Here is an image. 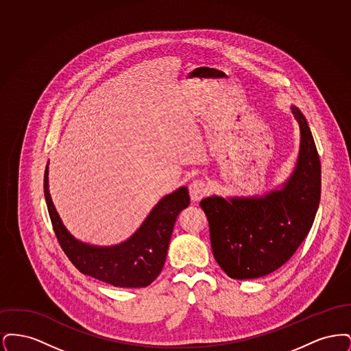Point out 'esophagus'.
<instances>
[{
	"label": "esophagus",
	"instance_id": "obj_1",
	"mask_svg": "<svg viewBox=\"0 0 351 351\" xmlns=\"http://www.w3.org/2000/svg\"><path fill=\"white\" fill-rule=\"evenodd\" d=\"M188 189H189L191 200L193 201V202L202 200L208 195V192H209L208 185L205 184V182H202V180L192 182V183L189 184Z\"/></svg>",
	"mask_w": 351,
	"mask_h": 351
}]
</instances>
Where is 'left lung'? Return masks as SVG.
Masks as SVG:
<instances>
[{
	"instance_id": "left-lung-1",
	"label": "left lung",
	"mask_w": 351,
	"mask_h": 351,
	"mask_svg": "<svg viewBox=\"0 0 351 351\" xmlns=\"http://www.w3.org/2000/svg\"><path fill=\"white\" fill-rule=\"evenodd\" d=\"M291 110L300 126V150L289 178L263 196L201 200L215 259L232 279H256L282 267L316 217L321 163L306 119L299 108Z\"/></svg>"
}]
</instances>
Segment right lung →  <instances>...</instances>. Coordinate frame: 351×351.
Wrapping results in <instances>:
<instances>
[{
	"instance_id": "right-lung-1",
	"label": "right lung",
	"mask_w": 351,
	"mask_h": 351,
	"mask_svg": "<svg viewBox=\"0 0 351 351\" xmlns=\"http://www.w3.org/2000/svg\"><path fill=\"white\" fill-rule=\"evenodd\" d=\"M45 197L56 238L72 265L84 275L121 288H141L160 274L179 213L189 205L186 186L165 196L125 242L114 246H95L76 239L59 217L49 191V165L45 171Z\"/></svg>"
}]
</instances>
